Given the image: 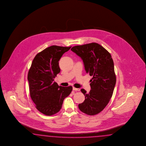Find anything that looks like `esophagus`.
<instances>
[{
	"instance_id": "34e87169",
	"label": "esophagus",
	"mask_w": 146,
	"mask_h": 146,
	"mask_svg": "<svg viewBox=\"0 0 146 146\" xmlns=\"http://www.w3.org/2000/svg\"><path fill=\"white\" fill-rule=\"evenodd\" d=\"M73 90H74V91H77V92L80 91L79 88H75V87H73Z\"/></svg>"
}]
</instances>
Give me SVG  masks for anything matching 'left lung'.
Segmentation results:
<instances>
[{
  "label": "left lung",
  "instance_id": "8db88e82",
  "mask_svg": "<svg viewBox=\"0 0 146 146\" xmlns=\"http://www.w3.org/2000/svg\"><path fill=\"white\" fill-rule=\"evenodd\" d=\"M71 50L82 58L86 72L93 76L90 80L92 89L89 93L81 89L85 100L79 104L80 110L86 115H97L109 103L116 82L111 55L97 43L76 45Z\"/></svg>",
  "mask_w": 146,
  "mask_h": 146
}]
</instances>
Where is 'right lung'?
Instances as JSON below:
<instances>
[{"label":"right lung","mask_w":146,"mask_h":146,"mask_svg":"<svg viewBox=\"0 0 146 146\" xmlns=\"http://www.w3.org/2000/svg\"><path fill=\"white\" fill-rule=\"evenodd\" d=\"M52 45L37 53L28 73L29 92L36 108L46 115H52L62 108L65 98L73 89L72 86H59L54 78L60 73L59 60L71 49Z\"/></svg>","instance_id":"obj_1"}]
</instances>
